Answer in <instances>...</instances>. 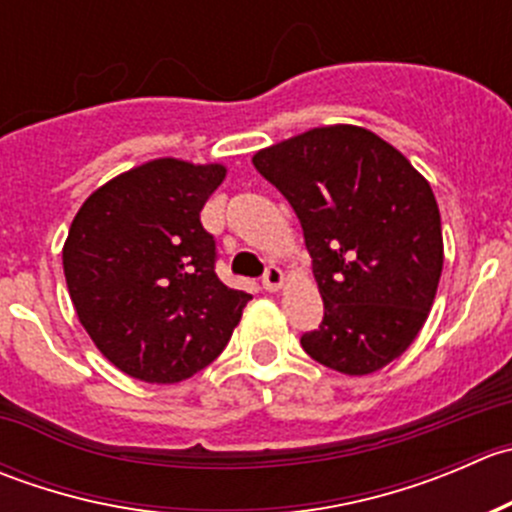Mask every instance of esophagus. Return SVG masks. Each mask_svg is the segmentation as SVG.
Instances as JSON below:
<instances>
[{
  "label": "esophagus",
  "instance_id": "obj_1",
  "mask_svg": "<svg viewBox=\"0 0 512 512\" xmlns=\"http://www.w3.org/2000/svg\"><path fill=\"white\" fill-rule=\"evenodd\" d=\"M262 287H265L267 292H277V289L285 287V275H282L280 267H267L265 277H262Z\"/></svg>",
  "mask_w": 512,
  "mask_h": 512
}]
</instances>
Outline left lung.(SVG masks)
<instances>
[{
	"mask_svg": "<svg viewBox=\"0 0 512 512\" xmlns=\"http://www.w3.org/2000/svg\"><path fill=\"white\" fill-rule=\"evenodd\" d=\"M255 168L297 213L324 319L302 349L366 376L399 359L426 324L443 270L436 195L409 158L352 123L262 148Z\"/></svg>",
	"mask_w": 512,
	"mask_h": 512,
	"instance_id": "1",
	"label": "left lung"
}]
</instances>
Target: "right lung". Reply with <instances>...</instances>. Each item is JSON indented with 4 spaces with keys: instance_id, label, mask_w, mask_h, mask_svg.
I'll list each match as a JSON object with an SVG mask.
<instances>
[{
    "instance_id": "1",
    "label": "right lung",
    "mask_w": 512,
    "mask_h": 512,
    "mask_svg": "<svg viewBox=\"0 0 512 512\" xmlns=\"http://www.w3.org/2000/svg\"><path fill=\"white\" fill-rule=\"evenodd\" d=\"M223 163L156 158L96 188L61 250L81 327L123 374L178 384L218 359L252 294L215 275L200 210Z\"/></svg>"
}]
</instances>
